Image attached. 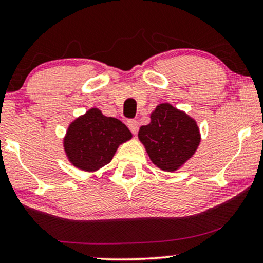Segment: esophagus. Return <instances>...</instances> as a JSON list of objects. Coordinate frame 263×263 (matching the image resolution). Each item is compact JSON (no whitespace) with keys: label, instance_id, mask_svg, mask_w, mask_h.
Masks as SVG:
<instances>
[{"label":"esophagus","instance_id":"obj_1","mask_svg":"<svg viewBox=\"0 0 263 263\" xmlns=\"http://www.w3.org/2000/svg\"><path fill=\"white\" fill-rule=\"evenodd\" d=\"M127 126H128V128H130V131L133 133V135H136V133L138 132V123H137L136 120H128Z\"/></svg>","mask_w":263,"mask_h":263}]
</instances>
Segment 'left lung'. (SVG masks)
<instances>
[{"mask_svg":"<svg viewBox=\"0 0 263 263\" xmlns=\"http://www.w3.org/2000/svg\"><path fill=\"white\" fill-rule=\"evenodd\" d=\"M150 118V124L139 128L138 138L155 165L175 172L193 156L200 143L198 125L169 103L158 105Z\"/></svg>","mask_w":263,"mask_h":263,"instance_id":"1","label":"left lung"}]
</instances>
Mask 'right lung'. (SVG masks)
I'll use <instances>...</instances> for the list:
<instances>
[{
    "label": "right lung",
    "instance_id": "obj_1",
    "mask_svg": "<svg viewBox=\"0 0 263 263\" xmlns=\"http://www.w3.org/2000/svg\"><path fill=\"white\" fill-rule=\"evenodd\" d=\"M126 125L101 110L91 108L73 120L66 131L64 149L69 161L84 172H95L108 164L120 144L131 139Z\"/></svg>",
    "mask_w": 263,
    "mask_h": 263
}]
</instances>
